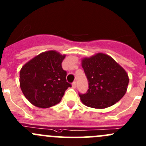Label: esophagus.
<instances>
[{
    "label": "esophagus",
    "instance_id": "esophagus-1",
    "mask_svg": "<svg viewBox=\"0 0 146 146\" xmlns=\"http://www.w3.org/2000/svg\"><path fill=\"white\" fill-rule=\"evenodd\" d=\"M72 87H73V88H76V82L74 81L72 83Z\"/></svg>",
    "mask_w": 146,
    "mask_h": 146
}]
</instances>
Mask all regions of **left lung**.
<instances>
[{
	"instance_id": "left-lung-1",
	"label": "left lung",
	"mask_w": 146,
	"mask_h": 146,
	"mask_svg": "<svg viewBox=\"0 0 146 146\" xmlns=\"http://www.w3.org/2000/svg\"><path fill=\"white\" fill-rule=\"evenodd\" d=\"M82 67L89 83L85 94H79L85 106L104 109L114 105L127 90L129 78L126 70L111 56L98 53L82 59Z\"/></svg>"
}]
</instances>
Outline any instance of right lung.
<instances>
[{
	"label": "right lung",
	"instance_id": "obj_1",
	"mask_svg": "<svg viewBox=\"0 0 146 146\" xmlns=\"http://www.w3.org/2000/svg\"><path fill=\"white\" fill-rule=\"evenodd\" d=\"M66 55L56 51L42 52L22 67L20 86L28 101L39 108H48L61 102L71 85L66 81L62 61Z\"/></svg>",
	"mask_w": 146,
	"mask_h": 146
}]
</instances>
